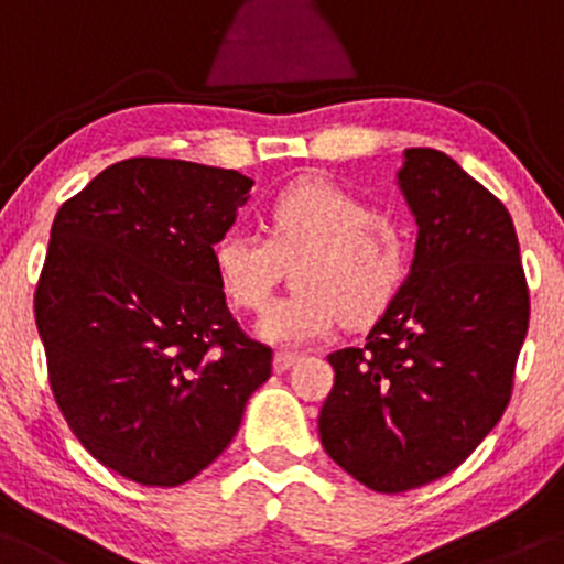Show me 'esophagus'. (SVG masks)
Returning a JSON list of instances; mask_svg holds the SVG:
<instances>
[{
  "mask_svg": "<svg viewBox=\"0 0 564 564\" xmlns=\"http://www.w3.org/2000/svg\"><path fill=\"white\" fill-rule=\"evenodd\" d=\"M295 359H299V354H295V351H276L274 354V370L276 372L290 370V367L295 365Z\"/></svg>",
  "mask_w": 564,
  "mask_h": 564,
  "instance_id": "1",
  "label": "esophagus"
}]
</instances>
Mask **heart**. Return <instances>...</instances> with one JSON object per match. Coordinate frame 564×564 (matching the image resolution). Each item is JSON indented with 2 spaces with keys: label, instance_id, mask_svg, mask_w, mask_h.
Listing matches in <instances>:
<instances>
[{
  "label": "heart",
  "instance_id": "obj_1",
  "mask_svg": "<svg viewBox=\"0 0 564 564\" xmlns=\"http://www.w3.org/2000/svg\"><path fill=\"white\" fill-rule=\"evenodd\" d=\"M299 290L265 306L258 335L274 344L325 338L344 316L370 322L394 301L410 271V242L400 220L376 215L370 202L330 181L301 178L269 205V237L234 226L213 248L220 290L234 306L261 308L282 258H299Z\"/></svg>",
  "mask_w": 564,
  "mask_h": 564
}]
</instances>
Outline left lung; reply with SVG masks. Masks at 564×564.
<instances>
[{
    "mask_svg": "<svg viewBox=\"0 0 564 564\" xmlns=\"http://www.w3.org/2000/svg\"><path fill=\"white\" fill-rule=\"evenodd\" d=\"M419 224L408 280L365 346L327 357L325 453L376 492L429 485L501 421L528 335L530 295L511 215L436 149L397 173Z\"/></svg>",
    "mask_w": 564,
    "mask_h": 564,
    "instance_id": "obj_1",
    "label": "left lung"
}]
</instances>
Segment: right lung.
Here are the masks:
<instances>
[{
	"mask_svg": "<svg viewBox=\"0 0 564 564\" xmlns=\"http://www.w3.org/2000/svg\"><path fill=\"white\" fill-rule=\"evenodd\" d=\"M250 188L237 170L135 156L55 215L34 295L50 389L119 477L194 479L269 381L271 349L239 330L213 265Z\"/></svg>",
	"mask_w": 564,
	"mask_h": 564,
	"instance_id": "1",
	"label": "right lung"
}]
</instances>
